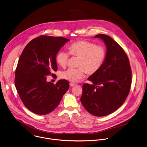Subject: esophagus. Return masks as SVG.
<instances>
[{
    "label": "esophagus",
    "mask_w": 147,
    "mask_h": 147,
    "mask_svg": "<svg viewBox=\"0 0 147 147\" xmlns=\"http://www.w3.org/2000/svg\"><path fill=\"white\" fill-rule=\"evenodd\" d=\"M70 85L71 87H74V86H76V84H74V83H70Z\"/></svg>",
    "instance_id": "1"
}]
</instances>
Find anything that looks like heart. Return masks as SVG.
<instances>
[{"label":"heart","instance_id":"b5f03b06","mask_svg":"<svg viewBox=\"0 0 147 147\" xmlns=\"http://www.w3.org/2000/svg\"><path fill=\"white\" fill-rule=\"evenodd\" d=\"M69 52L61 50L56 56V61L61 67H65L69 61L70 54L80 57L78 68H69L60 73L62 79L77 82L84 78L85 74H93L102 67L106 56L105 48L101 45H95L86 40H79L71 44L68 47Z\"/></svg>","mask_w":147,"mask_h":147}]
</instances>
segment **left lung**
Wrapping results in <instances>:
<instances>
[{
    "mask_svg": "<svg viewBox=\"0 0 147 147\" xmlns=\"http://www.w3.org/2000/svg\"><path fill=\"white\" fill-rule=\"evenodd\" d=\"M107 48L100 69L88 78L92 84L83 85L81 102L88 113L96 117L109 115L125 100L131 86L132 72L128 58L123 48L110 36L99 34Z\"/></svg>",
    "mask_w": 147,
    "mask_h": 147,
    "instance_id": "obj_1",
    "label": "left lung"
}]
</instances>
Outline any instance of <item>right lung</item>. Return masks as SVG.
Instances as JSON below:
<instances>
[{
    "instance_id": "1",
    "label": "right lung",
    "mask_w": 147,
    "mask_h": 147,
    "mask_svg": "<svg viewBox=\"0 0 147 147\" xmlns=\"http://www.w3.org/2000/svg\"><path fill=\"white\" fill-rule=\"evenodd\" d=\"M70 40L62 37L40 36L26 45L18 61L15 84L24 106L32 113L46 115L53 111L69 88L67 80L53 84L47 76L57 70L56 56Z\"/></svg>"
}]
</instances>
